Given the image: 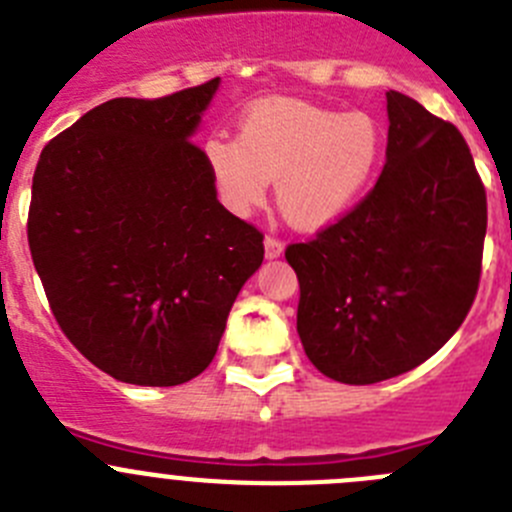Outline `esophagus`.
<instances>
[{"instance_id":"esophagus-1","label":"esophagus","mask_w":512,"mask_h":512,"mask_svg":"<svg viewBox=\"0 0 512 512\" xmlns=\"http://www.w3.org/2000/svg\"><path fill=\"white\" fill-rule=\"evenodd\" d=\"M283 242L275 240V237H265V257L267 260H278L280 255H283Z\"/></svg>"}]
</instances>
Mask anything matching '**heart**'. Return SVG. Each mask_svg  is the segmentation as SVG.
<instances>
[{"mask_svg": "<svg viewBox=\"0 0 512 512\" xmlns=\"http://www.w3.org/2000/svg\"><path fill=\"white\" fill-rule=\"evenodd\" d=\"M386 136L364 111L293 98L260 100L245 113L237 141L209 138V176L224 207L255 212L275 181L280 214L300 232H321L346 217L379 176Z\"/></svg>", "mask_w": 512, "mask_h": 512, "instance_id": "b5f03b06", "label": "heart"}]
</instances>
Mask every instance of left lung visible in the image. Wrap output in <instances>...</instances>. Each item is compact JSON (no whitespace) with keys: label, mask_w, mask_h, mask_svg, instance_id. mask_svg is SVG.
<instances>
[{"label":"left lung","mask_w":512,"mask_h":512,"mask_svg":"<svg viewBox=\"0 0 512 512\" xmlns=\"http://www.w3.org/2000/svg\"><path fill=\"white\" fill-rule=\"evenodd\" d=\"M386 113V164L369 197L285 250L305 353L341 384L424 364L462 326L480 283L487 199L465 138L396 90Z\"/></svg>","instance_id":"8db88e82"}]
</instances>
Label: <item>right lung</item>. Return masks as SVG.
Returning <instances> with one entry per match:
<instances>
[{
  "label": "right lung",
  "mask_w": 512,
  "mask_h": 512,
  "mask_svg": "<svg viewBox=\"0 0 512 512\" xmlns=\"http://www.w3.org/2000/svg\"><path fill=\"white\" fill-rule=\"evenodd\" d=\"M219 78L156 100L113 98L42 148L32 262L52 315L100 371L176 386L212 364L262 234L217 202L191 143Z\"/></svg>",
  "instance_id": "obj_1"
}]
</instances>
